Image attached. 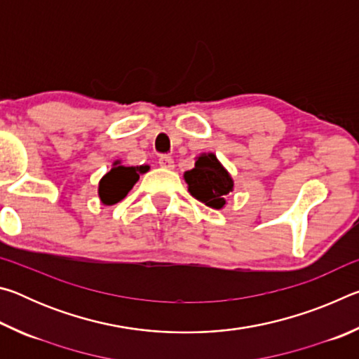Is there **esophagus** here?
Returning <instances> with one entry per match:
<instances>
[{
    "label": "esophagus",
    "mask_w": 359,
    "mask_h": 359,
    "mask_svg": "<svg viewBox=\"0 0 359 359\" xmlns=\"http://www.w3.org/2000/svg\"><path fill=\"white\" fill-rule=\"evenodd\" d=\"M158 163H160L161 168H166V169L174 168V160L169 155H161L160 160H158Z\"/></svg>",
    "instance_id": "34e87169"
}]
</instances>
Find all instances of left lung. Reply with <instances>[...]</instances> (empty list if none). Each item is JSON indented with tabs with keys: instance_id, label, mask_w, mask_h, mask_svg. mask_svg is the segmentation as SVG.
Listing matches in <instances>:
<instances>
[{
	"instance_id": "left-lung-1",
	"label": "left lung",
	"mask_w": 359,
	"mask_h": 359,
	"mask_svg": "<svg viewBox=\"0 0 359 359\" xmlns=\"http://www.w3.org/2000/svg\"><path fill=\"white\" fill-rule=\"evenodd\" d=\"M188 191L198 201L212 209H222L224 196L233 191V179L214 154H203L196 158L194 168L184 174Z\"/></svg>"
}]
</instances>
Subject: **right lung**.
I'll return each mask as SVG.
<instances>
[{
  "instance_id": "add662e5",
  "label": "right lung",
  "mask_w": 359,
  "mask_h": 359,
  "mask_svg": "<svg viewBox=\"0 0 359 359\" xmlns=\"http://www.w3.org/2000/svg\"><path fill=\"white\" fill-rule=\"evenodd\" d=\"M137 169L141 168L123 166L120 165V161H115L111 171L100 180L98 193L101 201L106 205H112L121 201L139 180Z\"/></svg>"
}]
</instances>
